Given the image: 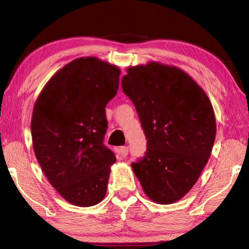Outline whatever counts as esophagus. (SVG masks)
Instances as JSON below:
<instances>
[{
	"label": "esophagus",
	"mask_w": 249,
	"mask_h": 249,
	"mask_svg": "<svg viewBox=\"0 0 249 249\" xmlns=\"http://www.w3.org/2000/svg\"><path fill=\"white\" fill-rule=\"evenodd\" d=\"M120 154H121L122 157H126V156L128 155V147H126V146L121 147V148H120Z\"/></svg>",
	"instance_id": "obj_1"
}]
</instances>
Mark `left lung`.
Returning <instances> with one entry per match:
<instances>
[{
  "instance_id": "1",
  "label": "left lung",
  "mask_w": 249,
  "mask_h": 249,
  "mask_svg": "<svg viewBox=\"0 0 249 249\" xmlns=\"http://www.w3.org/2000/svg\"><path fill=\"white\" fill-rule=\"evenodd\" d=\"M122 89L147 140L145 156L132 163L135 176L151 201H179L199 179L215 141L210 99L183 70L156 61L129 67Z\"/></svg>"
}]
</instances>
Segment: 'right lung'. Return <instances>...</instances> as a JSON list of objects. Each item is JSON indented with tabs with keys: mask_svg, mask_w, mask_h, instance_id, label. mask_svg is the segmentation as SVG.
Masks as SVG:
<instances>
[{
	"mask_svg": "<svg viewBox=\"0 0 249 249\" xmlns=\"http://www.w3.org/2000/svg\"><path fill=\"white\" fill-rule=\"evenodd\" d=\"M121 70L95 57L58 70L32 115L34 153L50 184L69 203L88 208L107 193L115 155L103 144L105 107L116 95Z\"/></svg>",
	"mask_w": 249,
	"mask_h": 249,
	"instance_id": "obj_1",
	"label": "right lung"
}]
</instances>
